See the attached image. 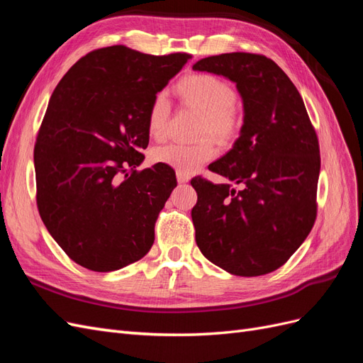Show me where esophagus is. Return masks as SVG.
I'll list each match as a JSON object with an SVG mask.
<instances>
[{"label":"esophagus","instance_id":"esophagus-1","mask_svg":"<svg viewBox=\"0 0 363 363\" xmlns=\"http://www.w3.org/2000/svg\"><path fill=\"white\" fill-rule=\"evenodd\" d=\"M177 180H179V183H188L191 180V177H189V174L177 171Z\"/></svg>","mask_w":363,"mask_h":363}]
</instances>
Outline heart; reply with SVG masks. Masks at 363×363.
Wrapping results in <instances>:
<instances>
[{"instance_id": "obj_1", "label": "heart", "mask_w": 363, "mask_h": 363, "mask_svg": "<svg viewBox=\"0 0 363 363\" xmlns=\"http://www.w3.org/2000/svg\"><path fill=\"white\" fill-rule=\"evenodd\" d=\"M177 94L182 103L201 115L200 135H211L219 142H228L238 136L242 127V108L235 92L225 80L207 72L186 75L177 83ZM169 103L167 94L159 92L148 108V133L160 140L168 133ZM215 145L211 139H201L196 144H169L152 151L155 162L168 164L180 172L189 174L215 156Z\"/></svg>"}]
</instances>
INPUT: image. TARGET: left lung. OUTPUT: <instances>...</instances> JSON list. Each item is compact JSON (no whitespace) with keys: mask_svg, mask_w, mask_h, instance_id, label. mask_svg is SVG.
<instances>
[{"mask_svg":"<svg viewBox=\"0 0 363 363\" xmlns=\"http://www.w3.org/2000/svg\"><path fill=\"white\" fill-rule=\"evenodd\" d=\"M192 69L233 82L244 106L233 148L208 164L228 182L191 180L199 195L192 208L196 245L230 274L263 276L286 263L313 227L321 168L316 133L300 92L271 59L227 52Z\"/></svg>","mask_w":363,"mask_h":363,"instance_id":"obj_1","label":"left lung"}]
</instances>
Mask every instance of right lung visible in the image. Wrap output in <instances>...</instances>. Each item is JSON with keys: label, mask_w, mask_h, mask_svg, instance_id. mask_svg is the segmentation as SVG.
Listing matches in <instances>:
<instances>
[{"label": "right lung", "mask_w": 363, "mask_h": 363, "mask_svg": "<svg viewBox=\"0 0 363 363\" xmlns=\"http://www.w3.org/2000/svg\"><path fill=\"white\" fill-rule=\"evenodd\" d=\"M189 57L95 50L54 89L35 145L36 200L50 235L83 268L116 271L152 247L177 179L163 163L136 168L152 98Z\"/></svg>", "instance_id": "1"}]
</instances>
